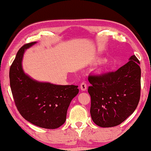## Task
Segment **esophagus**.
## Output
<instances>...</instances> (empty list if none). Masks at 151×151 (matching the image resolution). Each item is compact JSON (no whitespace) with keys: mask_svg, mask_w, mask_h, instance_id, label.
<instances>
[{"mask_svg":"<svg viewBox=\"0 0 151 151\" xmlns=\"http://www.w3.org/2000/svg\"><path fill=\"white\" fill-rule=\"evenodd\" d=\"M80 88H81V90L83 91H85L86 90L87 87H86V83H85V82H83V83L81 84Z\"/></svg>","mask_w":151,"mask_h":151,"instance_id":"esophagus-1","label":"esophagus"}]
</instances>
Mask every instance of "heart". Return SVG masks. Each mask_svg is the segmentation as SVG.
<instances>
[{
  "label": "heart",
  "instance_id": "b5f03b06",
  "mask_svg": "<svg viewBox=\"0 0 151 151\" xmlns=\"http://www.w3.org/2000/svg\"><path fill=\"white\" fill-rule=\"evenodd\" d=\"M107 68H108V66H107V65L106 63H101L100 64V65H99V70L100 71V72H103V71L106 70Z\"/></svg>",
  "mask_w": 151,
  "mask_h": 151
}]
</instances>
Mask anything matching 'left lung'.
Instances as JSON below:
<instances>
[{
  "instance_id": "obj_1",
  "label": "left lung",
  "mask_w": 151,
  "mask_h": 151,
  "mask_svg": "<svg viewBox=\"0 0 151 151\" xmlns=\"http://www.w3.org/2000/svg\"><path fill=\"white\" fill-rule=\"evenodd\" d=\"M115 72L101 75H90L92 120L101 127L121 124L133 113L140 100V62L135 55Z\"/></svg>"
}]
</instances>
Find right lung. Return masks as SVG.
Listing matches in <instances>:
<instances>
[{
  "mask_svg": "<svg viewBox=\"0 0 151 151\" xmlns=\"http://www.w3.org/2000/svg\"><path fill=\"white\" fill-rule=\"evenodd\" d=\"M37 42L24 45L18 51L10 68V85L15 104L23 118L40 128L55 129L65 122L78 86L57 85L40 82L24 73L22 59L26 50Z\"/></svg>",
  "mask_w": 151,
  "mask_h": 151,
  "instance_id": "obj_1",
  "label": "right lung"
}]
</instances>
